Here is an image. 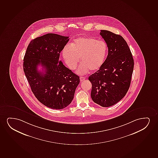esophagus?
<instances>
[{
    "label": "esophagus",
    "mask_w": 158,
    "mask_h": 158,
    "mask_svg": "<svg viewBox=\"0 0 158 158\" xmlns=\"http://www.w3.org/2000/svg\"><path fill=\"white\" fill-rule=\"evenodd\" d=\"M80 81H81V82H82V81H83L84 80H85V78L84 77H80Z\"/></svg>",
    "instance_id": "obj_1"
}]
</instances>
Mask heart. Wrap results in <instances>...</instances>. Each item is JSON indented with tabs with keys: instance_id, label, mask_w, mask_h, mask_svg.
Wrapping results in <instances>:
<instances>
[{
	"instance_id": "obj_1",
	"label": "heart",
	"mask_w": 158,
	"mask_h": 158,
	"mask_svg": "<svg viewBox=\"0 0 158 158\" xmlns=\"http://www.w3.org/2000/svg\"><path fill=\"white\" fill-rule=\"evenodd\" d=\"M108 47L103 41L90 37L76 39L71 45H66L63 56L68 67L74 70L81 60L78 73L86 74L89 70L96 72L102 68L107 56Z\"/></svg>"
}]
</instances>
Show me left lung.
<instances>
[{"label":"left lung","mask_w":158,"mask_h":158,"mask_svg":"<svg viewBox=\"0 0 158 158\" xmlns=\"http://www.w3.org/2000/svg\"><path fill=\"white\" fill-rule=\"evenodd\" d=\"M108 54L102 68L88 80L92 85L91 98L103 107L112 106L122 100L129 90L134 60L127 42L121 35L101 30Z\"/></svg>","instance_id":"obj_1"}]
</instances>
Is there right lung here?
Listing matches in <instances>:
<instances>
[{
    "instance_id": "obj_1",
    "label": "right lung",
    "mask_w": 158,
    "mask_h": 158,
    "mask_svg": "<svg viewBox=\"0 0 158 158\" xmlns=\"http://www.w3.org/2000/svg\"><path fill=\"white\" fill-rule=\"evenodd\" d=\"M68 36L49 33L31 41L23 58V71L31 89L40 102L62 109L73 99L79 77L59 60ZM41 65L43 71L38 70Z\"/></svg>"
}]
</instances>
